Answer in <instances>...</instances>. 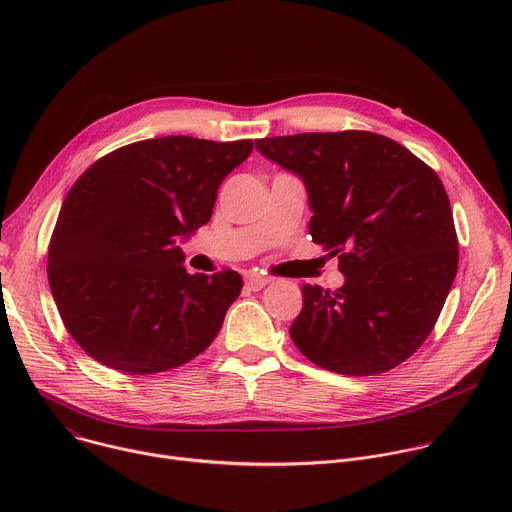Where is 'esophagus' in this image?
Segmentation results:
<instances>
[{
    "mask_svg": "<svg viewBox=\"0 0 512 512\" xmlns=\"http://www.w3.org/2000/svg\"><path fill=\"white\" fill-rule=\"evenodd\" d=\"M269 281H271L269 277L259 275V273H249V275L245 277V285H247L251 291H259V289H263Z\"/></svg>",
    "mask_w": 512,
    "mask_h": 512,
    "instance_id": "34e87169",
    "label": "esophagus"
}]
</instances>
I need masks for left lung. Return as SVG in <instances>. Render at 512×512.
I'll use <instances>...</instances> for the list:
<instances>
[{
  "instance_id": "obj_1",
  "label": "left lung",
  "mask_w": 512,
  "mask_h": 512,
  "mask_svg": "<svg viewBox=\"0 0 512 512\" xmlns=\"http://www.w3.org/2000/svg\"><path fill=\"white\" fill-rule=\"evenodd\" d=\"M255 145L304 180L312 241L338 255L346 275L336 291L302 287L291 340L338 375L399 367L433 330L458 271L442 180L401 143L371 131L281 135Z\"/></svg>"
}]
</instances>
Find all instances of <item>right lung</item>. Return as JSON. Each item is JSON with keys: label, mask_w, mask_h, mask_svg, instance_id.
<instances>
[{"label": "right lung", "mask_w": 512, "mask_h": 512, "mask_svg": "<svg viewBox=\"0 0 512 512\" xmlns=\"http://www.w3.org/2000/svg\"><path fill=\"white\" fill-rule=\"evenodd\" d=\"M251 152L253 139H143L72 184L48 245V281L89 356L154 375L210 346L243 279L231 269L188 273L176 243L210 221L218 186Z\"/></svg>", "instance_id": "obj_1"}]
</instances>
